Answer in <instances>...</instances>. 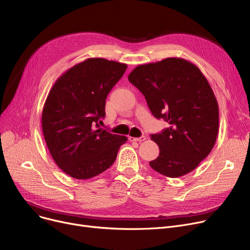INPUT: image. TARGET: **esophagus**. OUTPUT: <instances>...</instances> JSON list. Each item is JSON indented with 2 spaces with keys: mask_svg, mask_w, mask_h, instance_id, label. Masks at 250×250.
Returning a JSON list of instances; mask_svg holds the SVG:
<instances>
[{
  "mask_svg": "<svg viewBox=\"0 0 250 250\" xmlns=\"http://www.w3.org/2000/svg\"><path fill=\"white\" fill-rule=\"evenodd\" d=\"M145 140H146V137H145V136H142V137H140V138L129 137V141H132V142H143V141H145Z\"/></svg>",
  "mask_w": 250,
  "mask_h": 250,
  "instance_id": "34e87169",
  "label": "esophagus"
}]
</instances>
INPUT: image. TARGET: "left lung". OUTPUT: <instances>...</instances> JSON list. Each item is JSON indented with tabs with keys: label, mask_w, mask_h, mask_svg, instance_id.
<instances>
[{
	"label": "left lung",
	"mask_w": 250,
	"mask_h": 250,
	"mask_svg": "<svg viewBox=\"0 0 250 250\" xmlns=\"http://www.w3.org/2000/svg\"><path fill=\"white\" fill-rule=\"evenodd\" d=\"M128 81L145 96L152 114L170 125L151 135L160 153L150 166L172 178L192 171L211 153L219 132L218 102L206 77L194 63L168 58L138 65Z\"/></svg>",
	"instance_id": "1"
}]
</instances>
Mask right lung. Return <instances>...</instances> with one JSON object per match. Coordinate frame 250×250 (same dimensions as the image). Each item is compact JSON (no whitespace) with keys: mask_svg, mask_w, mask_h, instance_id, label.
Segmentation results:
<instances>
[{"mask_svg":"<svg viewBox=\"0 0 250 250\" xmlns=\"http://www.w3.org/2000/svg\"><path fill=\"white\" fill-rule=\"evenodd\" d=\"M126 68L114 61L87 59L63 73L49 91L42 115L43 137L56 164L73 178L105 171L127 141L99 125L105 100Z\"/></svg>","mask_w":250,"mask_h":250,"instance_id":"obj_1","label":"right lung"}]
</instances>
